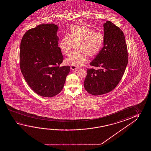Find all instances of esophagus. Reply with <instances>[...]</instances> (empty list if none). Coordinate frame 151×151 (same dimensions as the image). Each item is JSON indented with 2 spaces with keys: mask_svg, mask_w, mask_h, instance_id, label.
<instances>
[{
  "mask_svg": "<svg viewBox=\"0 0 151 151\" xmlns=\"http://www.w3.org/2000/svg\"><path fill=\"white\" fill-rule=\"evenodd\" d=\"M70 67V69H72V70H74L78 69V67L74 66H73V65H71Z\"/></svg>",
  "mask_w": 151,
  "mask_h": 151,
  "instance_id": "obj_1",
  "label": "esophagus"
}]
</instances>
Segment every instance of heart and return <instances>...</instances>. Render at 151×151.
Here are the masks:
<instances>
[{"label": "heart", "instance_id": "obj_1", "mask_svg": "<svg viewBox=\"0 0 151 151\" xmlns=\"http://www.w3.org/2000/svg\"><path fill=\"white\" fill-rule=\"evenodd\" d=\"M104 40L101 32H95L91 28L85 25H75L68 35L61 38L59 47L63 54L69 55L76 46V50L67 58L66 62L78 67L86 62L87 56L92 57L99 52Z\"/></svg>", "mask_w": 151, "mask_h": 151}]
</instances>
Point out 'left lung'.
<instances>
[{
    "label": "left lung",
    "mask_w": 151,
    "mask_h": 151,
    "mask_svg": "<svg viewBox=\"0 0 151 151\" xmlns=\"http://www.w3.org/2000/svg\"><path fill=\"white\" fill-rule=\"evenodd\" d=\"M104 27L103 47L87 68L84 87L89 94L97 96L113 91L121 80L128 63L125 36L121 29L110 21Z\"/></svg>",
    "instance_id": "left-lung-1"
}]
</instances>
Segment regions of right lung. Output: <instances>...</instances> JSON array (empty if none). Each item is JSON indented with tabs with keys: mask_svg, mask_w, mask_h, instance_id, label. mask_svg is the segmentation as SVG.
<instances>
[{
	"mask_svg": "<svg viewBox=\"0 0 151 151\" xmlns=\"http://www.w3.org/2000/svg\"><path fill=\"white\" fill-rule=\"evenodd\" d=\"M58 27L40 24L28 30L20 43V67L30 87L41 96L50 97L62 91L70 67L60 65L63 56L58 45Z\"/></svg>",
	"mask_w": 151,
	"mask_h": 151,
	"instance_id": "right-lung-1",
	"label": "right lung"
}]
</instances>
